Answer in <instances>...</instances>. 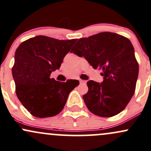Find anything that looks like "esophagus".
I'll list each match as a JSON object with an SVG mask.
<instances>
[{
  "label": "esophagus",
  "mask_w": 151,
  "mask_h": 151,
  "mask_svg": "<svg viewBox=\"0 0 151 151\" xmlns=\"http://www.w3.org/2000/svg\"><path fill=\"white\" fill-rule=\"evenodd\" d=\"M79 82H80V84H85L86 81L83 80V79H79Z\"/></svg>",
  "instance_id": "34e87169"
}]
</instances>
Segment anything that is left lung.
Returning <instances> with one entry per match:
<instances>
[{
	"instance_id": "obj_1",
	"label": "left lung",
	"mask_w": 151,
	"mask_h": 151,
	"mask_svg": "<svg viewBox=\"0 0 151 151\" xmlns=\"http://www.w3.org/2000/svg\"><path fill=\"white\" fill-rule=\"evenodd\" d=\"M71 52L84 57L94 69H101L102 83L87 82L84 94L92 113L110 117L122 112L135 93L139 67L132 43L115 33L102 32L79 39Z\"/></svg>"
}]
</instances>
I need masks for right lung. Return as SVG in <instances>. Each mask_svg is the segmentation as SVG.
<instances>
[{
	"instance_id": "add662e5",
	"label": "right lung",
	"mask_w": 151,
	"mask_h": 151,
	"mask_svg": "<svg viewBox=\"0 0 151 151\" xmlns=\"http://www.w3.org/2000/svg\"><path fill=\"white\" fill-rule=\"evenodd\" d=\"M75 41L37 36L22 42L16 49L12 68L16 93L32 115L44 118L58 115L71 91L78 86L76 79L60 82L50 78Z\"/></svg>"
}]
</instances>
